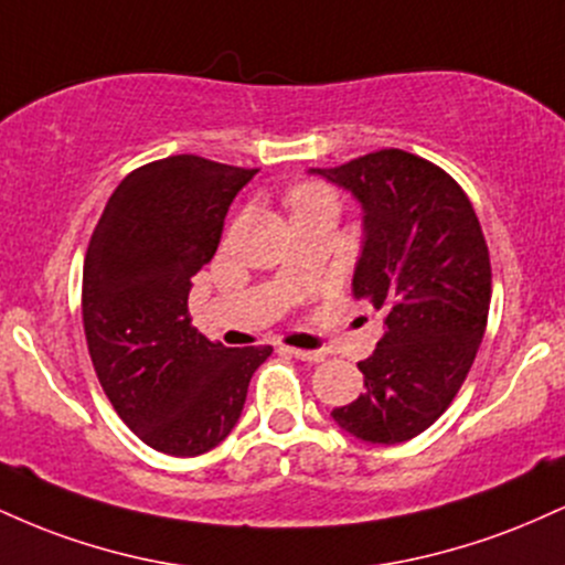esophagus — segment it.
Segmentation results:
<instances>
[{
    "label": "esophagus",
    "mask_w": 565,
    "mask_h": 565,
    "mask_svg": "<svg viewBox=\"0 0 565 565\" xmlns=\"http://www.w3.org/2000/svg\"><path fill=\"white\" fill-rule=\"evenodd\" d=\"M284 353L295 355V359H300V361H308V364H319V361H323V353H319V350H302V348H284Z\"/></svg>",
    "instance_id": "obj_1"
}]
</instances>
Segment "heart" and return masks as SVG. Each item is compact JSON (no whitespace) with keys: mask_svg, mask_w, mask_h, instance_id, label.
<instances>
[{"mask_svg":"<svg viewBox=\"0 0 565 565\" xmlns=\"http://www.w3.org/2000/svg\"><path fill=\"white\" fill-rule=\"evenodd\" d=\"M287 201L291 206V212H302V210H316V206H334V196L327 185L321 183H300L295 185L287 193Z\"/></svg>","mask_w":565,"mask_h":565,"instance_id":"b5f03b06","label":"heart"}]
</instances>
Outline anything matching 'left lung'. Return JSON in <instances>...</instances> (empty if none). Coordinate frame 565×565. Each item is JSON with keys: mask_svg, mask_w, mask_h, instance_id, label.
<instances>
[{"mask_svg": "<svg viewBox=\"0 0 565 565\" xmlns=\"http://www.w3.org/2000/svg\"><path fill=\"white\" fill-rule=\"evenodd\" d=\"M310 172L364 206L353 295L385 321L359 364L364 393L332 417L361 440L401 444L449 408L476 361L491 302L489 246L468 193L423 157L382 148Z\"/></svg>", "mask_w": 565, "mask_h": 565, "instance_id": "obj_1", "label": "left lung"}]
</instances>
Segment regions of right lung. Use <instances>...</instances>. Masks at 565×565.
<instances>
[{"mask_svg": "<svg viewBox=\"0 0 565 565\" xmlns=\"http://www.w3.org/2000/svg\"><path fill=\"white\" fill-rule=\"evenodd\" d=\"M257 170L193 153L121 180L84 257L89 359L129 430L151 449L196 457L228 438L270 345L225 348L191 327V278L215 257L231 201Z\"/></svg>", "mask_w": 565, "mask_h": 565, "instance_id": "add662e5", "label": "right lung"}]
</instances>
